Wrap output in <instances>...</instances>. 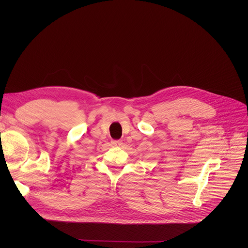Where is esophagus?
Returning a JSON list of instances; mask_svg holds the SVG:
<instances>
[{
    "mask_svg": "<svg viewBox=\"0 0 248 248\" xmlns=\"http://www.w3.org/2000/svg\"><path fill=\"white\" fill-rule=\"evenodd\" d=\"M112 144L114 146H121L123 144V141L122 140H113L112 141Z\"/></svg>",
    "mask_w": 248,
    "mask_h": 248,
    "instance_id": "34e87169",
    "label": "esophagus"
}]
</instances>
